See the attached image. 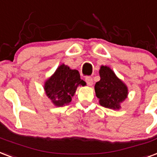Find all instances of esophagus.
<instances>
[{"instance_id": "esophagus-1", "label": "esophagus", "mask_w": 157, "mask_h": 157, "mask_svg": "<svg viewBox=\"0 0 157 157\" xmlns=\"http://www.w3.org/2000/svg\"><path fill=\"white\" fill-rule=\"evenodd\" d=\"M85 81H86V82H87V84L88 86H92L93 84V80H92V78L91 77L85 78Z\"/></svg>"}]
</instances>
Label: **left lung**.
<instances>
[{
	"label": "left lung",
	"instance_id": "8db88e82",
	"mask_svg": "<svg viewBox=\"0 0 157 157\" xmlns=\"http://www.w3.org/2000/svg\"><path fill=\"white\" fill-rule=\"evenodd\" d=\"M99 75L100 81L95 84L96 96L99 98V104L105 108L120 110L121 103L128 98V87L106 65L101 66Z\"/></svg>",
	"mask_w": 157,
	"mask_h": 157
}]
</instances>
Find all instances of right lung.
Wrapping results in <instances>:
<instances>
[{
  "label": "right lung",
  "instance_id": "add662e5",
  "mask_svg": "<svg viewBox=\"0 0 157 157\" xmlns=\"http://www.w3.org/2000/svg\"><path fill=\"white\" fill-rule=\"evenodd\" d=\"M86 82L80 78L77 70H71L62 64L53 75L45 81L44 91L56 106L70 104L78 86H85Z\"/></svg>",
  "mask_w": 157,
  "mask_h": 157
}]
</instances>
